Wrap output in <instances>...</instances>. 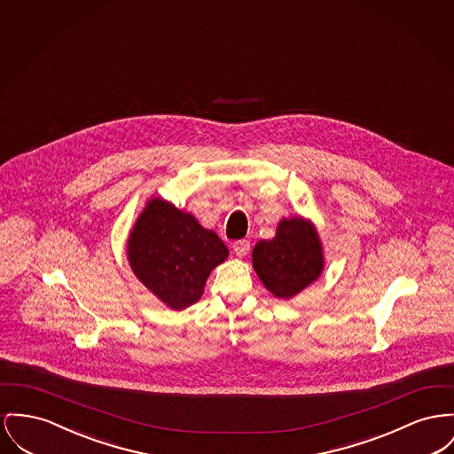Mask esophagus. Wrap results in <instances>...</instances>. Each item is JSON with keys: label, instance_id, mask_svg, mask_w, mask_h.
<instances>
[{"label": "esophagus", "instance_id": "1", "mask_svg": "<svg viewBox=\"0 0 454 454\" xmlns=\"http://www.w3.org/2000/svg\"><path fill=\"white\" fill-rule=\"evenodd\" d=\"M248 250H250V240H247V239H241V240H237L233 243V252L239 257H245L248 254Z\"/></svg>", "mask_w": 454, "mask_h": 454}]
</instances>
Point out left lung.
<instances>
[{
    "label": "left lung",
    "instance_id": "obj_1",
    "mask_svg": "<svg viewBox=\"0 0 454 454\" xmlns=\"http://www.w3.org/2000/svg\"><path fill=\"white\" fill-rule=\"evenodd\" d=\"M252 264L267 290L292 298L319 278L324 266L319 237L301 217L283 219L272 240L254 247Z\"/></svg>",
    "mask_w": 454,
    "mask_h": 454
}]
</instances>
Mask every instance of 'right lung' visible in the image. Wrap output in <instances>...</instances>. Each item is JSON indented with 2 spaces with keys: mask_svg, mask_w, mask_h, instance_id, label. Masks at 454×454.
Masks as SVG:
<instances>
[{
  "mask_svg": "<svg viewBox=\"0 0 454 454\" xmlns=\"http://www.w3.org/2000/svg\"><path fill=\"white\" fill-rule=\"evenodd\" d=\"M226 257L228 248L214 231L160 199L147 204L129 239L135 276L173 310L195 303Z\"/></svg>",
  "mask_w": 454,
  "mask_h": 454,
  "instance_id": "add662e5",
  "label": "right lung"
}]
</instances>
